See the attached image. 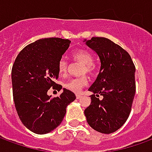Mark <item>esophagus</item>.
Listing matches in <instances>:
<instances>
[{"mask_svg":"<svg viewBox=\"0 0 152 152\" xmlns=\"http://www.w3.org/2000/svg\"><path fill=\"white\" fill-rule=\"evenodd\" d=\"M76 99H80V98H81V95H80V94H76Z\"/></svg>","mask_w":152,"mask_h":152,"instance_id":"34e87169","label":"esophagus"}]
</instances>
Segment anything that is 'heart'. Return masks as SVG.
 Returning a JSON list of instances; mask_svg holds the SVG:
<instances>
[{"label":"heart","instance_id":"obj_1","mask_svg":"<svg viewBox=\"0 0 152 152\" xmlns=\"http://www.w3.org/2000/svg\"><path fill=\"white\" fill-rule=\"evenodd\" d=\"M73 59L82 63V66L80 69V75L82 76L73 78L66 82L64 83V87L66 89L74 93H78L83 87L87 86L88 84V78L85 73L92 75L94 73L96 70V64L92 61L93 56L91 53L86 50H77L72 53ZM68 70V63L65 59H61L58 63V71L60 75H65Z\"/></svg>","mask_w":152,"mask_h":152}]
</instances>
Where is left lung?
<instances>
[{"label": "left lung", "mask_w": 152, "mask_h": 152, "mask_svg": "<svg viewBox=\"0 0 152 152\" xmlns=\"http://www.w3.org/2000/svg\"><path fill=\"white\" fill-rule=\"evenodd\" d=\"M86 45L99 55L101 66L97 79L89 87V91L94 94L85 115L94 130L112 134L125 123L130 114L136 91L135 66L127 51L107 38L92 37Z\"/></svg>", "instance_id": "obj_1"}]
</instances>
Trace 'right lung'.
I'll list each match as a JSON object with an SVG mask.
<instances>
[{
    "instance_id": "add662e5",
    "label": "right lung",
    "mask_w": 152,
    "mask_h": 152,
    "mask_svg": "<svg viewBox=\"0 0 152 152\" xmlns=\"http://www.w3.org/2000/svg\"><path fill=\"white\" fill-rule=\"evenodd\" d=\"M71 43L51 37L29 44L19 52L12 67L13 97L18 117L25 127L37 134L57 128L66 114V106L76 99L68 89L58 97L47 94L52 88L59 91L58 63Z\"/></svg>"
}]
</instances>
